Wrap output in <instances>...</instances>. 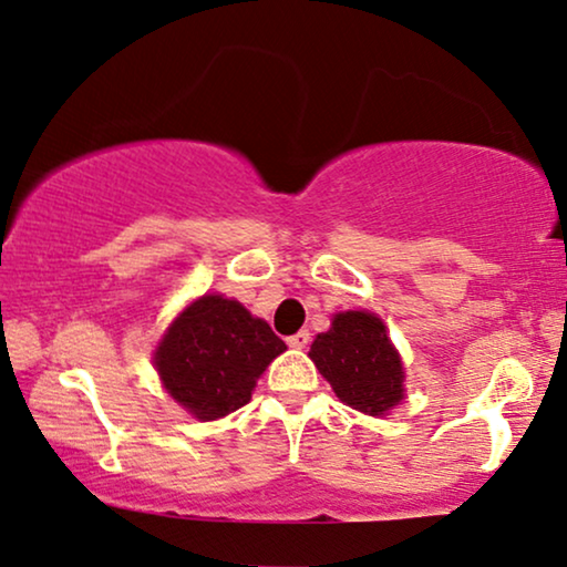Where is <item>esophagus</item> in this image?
<instances>
[{
  "instance_id": "obj_1",
  "label": "esophagus",
  "mask_w": 567,
  "mask_h": 567,
  "mask_svg": "<svg viewBox=\"0 0 567 567\" xmlns=\"http://www.w3.org/2000/svg\"><path fill=\"white\" fill-rule=\"evenodd\" d=\"M286 342H289V348L303 350V348H307V344H309V332L301 330V332H297V334H291V338L286 340Z\"/></svg>"
}]
</instances>
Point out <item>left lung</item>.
<instances>
[{"label":"left lung","instance_id":"obj_1","mask_svg":"<svg viewBox=\"0 0 567 567\" xmlns=\"http://www.w3.org/2000/svg\"><path fill=\"white\" fill-rule=\"evenodd\" d=\"M309 358L340 401L358 412L379 416L404 399V368L375 315L342 311L330 332L317 334Z\"/></svg>","mask_w":567,"mask_h":567}]
</instances>
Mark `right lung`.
Returning <instances> with one entry per match:
<instances>
[{
    "label": "right lung",
    "mask_w": 567,
    "mask_h": 567,
    "mask_svg": "<svg viewBox=\"0 0 567 567\" xmlns=\"http://www.w3.org/2000/svg\"><path fill=\"white\" fill-rule=\"evenodd\" d=\"M286 350L243 303L202 297L176 319L155 350L163 385L199 420H219L250 401L266 365Z\"/></svg>",
    "instance_id": "add662e5"
}]
</instances>
